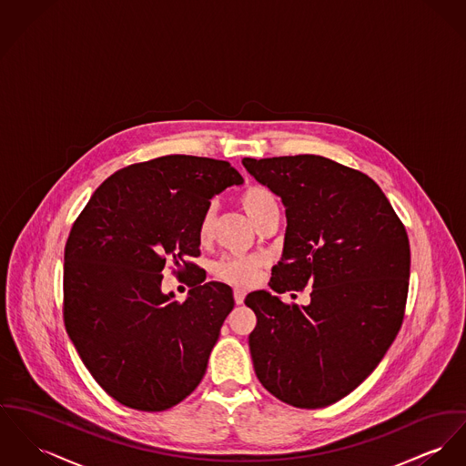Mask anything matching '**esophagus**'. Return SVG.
I'll return each mask as SVG.
<instances>
[{"label":"esophagus","instance_id":"esophagus-1","mask_svg":"<svg viewBox=\"0 0 466 466\" xmlns=\"http://www.w3.org/2000/svg\"><path fill=\"white\" fill-rule=\"evenodd\" d=\"M245 296H247V292L243 289H234V299L238 305H241L245 301Z\"/></svg>","mask_w":466,"mask_h":466}]
</instances>
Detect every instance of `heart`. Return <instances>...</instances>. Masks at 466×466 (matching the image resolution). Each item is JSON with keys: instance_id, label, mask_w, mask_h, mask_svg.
<instances>
[{"instance_id": "1", "label": "heart", "mask_w": 466, "mask_h": 466, "mask_svg": "<svg viewBox=\"0 0 466 466\" xmlns=\"http://www.w3.org/2000/svg\"><path fill=\"white\" fill-rule=\"evenodd\" d=\"M239 206L248 215L251 221H257L273 209H279L275 195L260 184L247 186L239 197ZM215 206H208L198 219V239L204 243L211 238L215 228ZM264 266V258L260 257H225L213 264V275L218 280H223L232 286H250L255 282L258 269Z\"/></svg>"}]
</instances>
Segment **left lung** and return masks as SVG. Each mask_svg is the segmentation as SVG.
<instances>
[{"label":"left lung","instance_id":"8db88e82","mask_svg":"<svg viewBox=\"0 0 466 466\" xmlns=\"http://www.w3.org/2000/svg\"><path fill=\"white\" fill-rule=\"evenodd\" d=\"M243 167L286 208V238L269 287H312L309 305L268 290L245 303L262 387L296 408H324L378 367L402 324L410 243L381 187L359 170L314 154L251 159Z\"/></svg>","mask_w":466,"mask_h":466}]
</instances>
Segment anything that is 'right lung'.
<instances>
[{
    "mask_svg": "<svg viewBox=\"0 0 466 466\" xmlns=\"http://www.w3.org/2000/svg\"><path fill=\"white\" fill-rule=\"evenodd\" d=\"M243 184L227 161L163 156L107 177L72 225L64 255V319L94 380L124 406L163 411L202 381L232 289L163 292L167 258L200 255L198 219L211 198ZM204 282V280H202Z\"/></svg>",
    "mask_w": 466,
    "mask_h": 466,
    "instance_id": "obj_1",
    "label": "right lung"
}]
</instances>
